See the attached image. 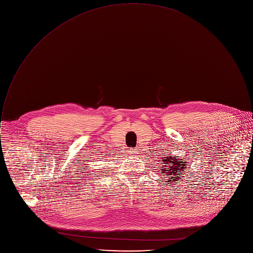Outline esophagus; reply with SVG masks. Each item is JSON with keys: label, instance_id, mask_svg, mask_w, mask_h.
Returning <instances> with one entry per match:
<instances>
[{"label": "esophagus", "instance_id": "esophagus-1", "mask_svg": "<svg viewBox=\"0 0 253 253\" xmlns=\"http://www.w3.org/2000/svg\"><path fill=\"white\" fill-rule=\"evenodd\" d=\"M128 152H129V154H130V155H132V156H135V155L138 153V152H137V150H136V149H134V148L129 149V151H128Z\"/></svg>", "mask_w": 253, "mask_h": 253}]
</instances>
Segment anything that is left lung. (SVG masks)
I'll use <instances>...</instances> for the list:
<instances>
[{"instance_id":"8db88e82","label":"left lung","mask_w":253,"mask_h":253,"mask_svg":"<svg viewBox=\"0 0 253 253\" xmlns=\"http://www.w3.org/2000/svg\"><path fill=\"white\" fill-rule=\"evenodd\" d=\"M171 154V153H170ZM162 166L160 167L162 178H168V182L173 186V183H176L180 179V176L183 175V172L187 168L186 160H183L180 156H171V155H162ZM169 175V177H166Z\"/></svg>"}]
</instances>
